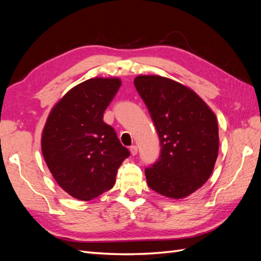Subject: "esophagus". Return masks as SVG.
Listing matches in <instances>:
<instances>
[{
  "instance_id": "1",
  "label": "esophagus",
  "mask_w": 261,
  "mask_h": 261,
  "mask_svg": "<svg viewBox=\"0 0 261 261\" xmlns=\"http://www.w3.org/2000/svg\"><path fill=\"white\" fill-rule=\"evenodd\" d=\"M129 151H130V153H132V155H136V154H137V152H138L137 146H135V145L130 146V147H129Z\"/></svg>"
}]
</instances>
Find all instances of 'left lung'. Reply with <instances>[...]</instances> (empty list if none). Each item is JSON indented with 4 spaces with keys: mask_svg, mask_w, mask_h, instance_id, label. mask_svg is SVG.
<instances>
[{
    "mask_svg": "<svg viewBox=\"0 0 261 261\" xmlns=\"http://www.w3.org/2000/svg\"><path fill=\"white\" fill-rule=\"evenodd\" d=\"M134 85L161 146L159 159L145 170L148 186L168 198H184L206 183L215 168L217 117L198 94L167 77L140 75Z\"/></svg>",
    "mask_w": 261,
    "mask_h": 261,
    "instance_id": "obj_1",
    "label": "left lung"
}]
</instances>
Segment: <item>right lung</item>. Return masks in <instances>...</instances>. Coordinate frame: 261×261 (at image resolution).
<instances>
[{
  "label": "right lung",
  "mask_w": 261,
  "mask_h": 261,
  "mask_svg": "<svg viewBox=\"0 0 261 261\" xmlns=\"http://www.w3.org/2000/svg\"><path fill=\"white\" fill-rule=\"evenodd\" d=\"M122 82L91 78L70 89L50 112L41 138L42 154L58 184L76 199L89 201L111 189L128 149L103 113Z\"/></svg>",
  "instance_id": "1"
}]
</instances>
